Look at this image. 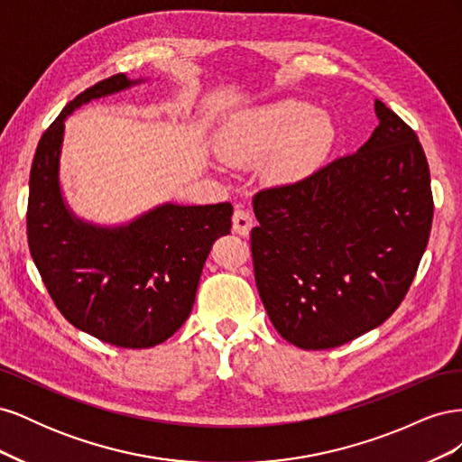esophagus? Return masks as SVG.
<instances>
[{
  "mask_svg": "<svg viewBox=\"0 0 462 462\" xmlns=\"http://www.w3.org/2000/svg\"><path fill=\"white\" fill-rule=\"evenodd\" d=\"M253 226H254V219H253V216H250L248 209L236 206L233 212V231L236 235L246 236L250 233V229H253Z\"/></svg>",
  "mask_w": 462,
  "mask_h": 462,
  "instance_id": "obj_1",
  "label": "esophagus"
}]
</instances>
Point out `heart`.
<instances>
[{
  "mask_svg": "<svg viewBox=\"0 0 462 462\" xmlns=\"http://www.w3.org/2000/svg\"><path fill=\"white\" fill-rule=\"evenodd\" d=\"M335 141L331 119L300 100H279L250 109L221 138L227 163L246 167L265 159L263 171L273 180H292L310 173Z\"/></svg>",
  "mask_w": 462,
  "mask_h": 462,
  "instance_id": "heart-1",
  "label": "heart"
}]
</instances>
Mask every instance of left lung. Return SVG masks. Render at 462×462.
<instances>
[{
    "label": "left lung",
    "instance_id": "8db88e82",
    "mask_svg": "<svg viewBox=\"0 0 462 462\" xmlns=\"http://www.w3.org/2000/svg\"><path fill=\"white\" fill-rule=\"evenodd\" d=\"M377 127L351 156L258 192L254 279L277 333L304 351L356 339L397 310L426 250L433 200L414 131L374 100Z\"/></svg>",
    "mask_w": 462,
    "mask_h": 462
}]
</instances>
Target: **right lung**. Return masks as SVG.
Masks as SVG:
<instances>
[{
    "mask_svg": "<svg viewBox=\"0 0 462 462\" xmlns=\"http://www.w3.org/2000/svg\"><path fill=\"white\" fill-rule=\"evenodd\" d=\"M148 79L114 75L69 102L42 134L29 180V246L67 321L104 343L148 348L185 324L209 248L231 231L229 202H163L125 223L80 217L61 187L65 119L75 109Z\"/></svg>",
    "mask_w": 462,
    "mask_h": 462,
    "instance_id": "1",
    "label": "right lung"
}]
</instances>
